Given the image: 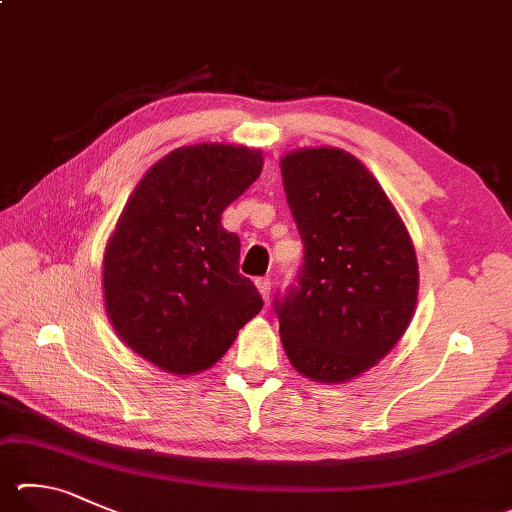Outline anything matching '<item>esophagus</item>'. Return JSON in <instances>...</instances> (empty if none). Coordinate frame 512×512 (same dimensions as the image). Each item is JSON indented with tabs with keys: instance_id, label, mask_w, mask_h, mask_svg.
Segmentation results:
<instances>
[{
	"instance_id": "34e87169",
	"label": "esophagus",
	"mask_w": 512,
	"mask_h": 512,
	"mask_svg": "<svg viewBox=\"0 0 512 512\" xmlns=\"http://www.w3.org/2000/svg\"><path fill=\"white\" fill-rule=\"evenodd\" d=\"M259 293H262L264 300L268 302V297H271V277H257L255 280Z\"/></svg>"
}]
</instances>
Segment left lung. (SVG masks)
<instances>
[{
    "mask_svg": "<svg viewBox=\"0 0 512 512\" xmlns=\"http://www.w3.org/2000/svg\"><path fill=\"white\" fill-rule=\"evenodd\" d=\"M280 165L304 244L297 282L275 295L282 345L306 378L342 383L374 367L405 333L418 293L416 253L356 156L309 147Z\"/></svg>",
    "mask_w": 512,
    "mask_h": 512,
    "instance_id": "1",
    "label": "left lung"
}]
</instances>
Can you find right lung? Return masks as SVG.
Wrapping results in <instances>:
<instances>
[{"mask_svg":"<svg viewBox=\"0 0 512 512\" xmlns=\"http://www.w3.org/2000/svg\"><path fill=\"white\" fill-rule=\"evenodd\" d=\"M262 163L241 145L174 150L136 185L109 239V320L129 349L170 374L215 365L262 311L257 286L239 273V237L221 226Z\"/></svg>","mask_w":512,"mask_h":512,"instance_id":"1","label":"right lung"}]
</instances>
